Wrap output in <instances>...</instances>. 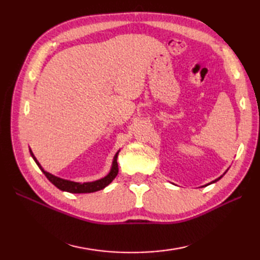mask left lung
<instances>
[{
  "label": "left lung",
  "mask_w": 260,
  "mask_h": 260,
  "mask_svg": "<svg viewBox=\"0 0 260 260\" xmlns=\"http://www.w3.org/2000/svg\"><path fill=\"white\" fill-rule=\"evenodd\" d=\"M221 178H222V176H220V178H219V179H217V180H214V181H213V182H212V183H214V182H217V181H218V180H220V179H221Z\"/></svg>",
  "instance_id": "1"
}]
</instances>
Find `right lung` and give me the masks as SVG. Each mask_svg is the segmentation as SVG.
<instances>
[{
    "label": "right lung",
    "instance_id": "add662e5",
    "mask_svg": "<svg viewBox=\"0 0 260 260\" xmlns=\"http://www.w3.org/2000/svg\"><path fill=\"white\" fill-rule=\"evenodd\" d=\"M31 155L35 159L36 163L38 164V167L41 169V171L47 176V179L51 182L53 185H56L59 190L61 191H67L70 193H91V192H96L99 190H103L104 187H106L110 182H112L115 178L116 175L118 173V164H117V156H118V153L117 152L115 154L114 156V161H113V165H112V170H110V172L105 176V178L101 179V180H97V181H93V182H86V183H79V182H73V181H69V180H63V179H60L58 176H54L50 173H48L47 171H45L42 169V167L37 161V158L33 155L32 151L30 150Z\"/></svg>",
    "mask_w": 260,
    "mask_h": 260
}]
</instances>
